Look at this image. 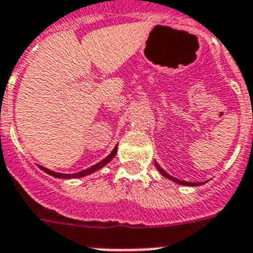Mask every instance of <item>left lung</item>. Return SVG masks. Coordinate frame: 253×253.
<instances>
[{"label":"left lung","mask_w":253,"mask_h":253,"mask_svg":"<svg viewBox=\"0 0 253 253\" xmlns=\"http://www.w3.org/2000/svg\"><path fill=\"white\" fill-rule=\"evenodd\" d=\"M155 165H156V168H157V170H159V171L162 174V175L165 176V178H168V179L173 180V182H175V183H179V184H182V186H200V184H204V183H203V182H201V183H192V182H186V180L176 179V178H174V176H171V175H170V174L166 173L165 170L162 169L161 166H160L159 164H157V162H156V161H155Z\"/></svg>","instance_id":"left-lung-1"}]
</instances>
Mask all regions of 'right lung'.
<instances>
[{"mask_svg":"<svg viewBox=\"0 0 253 253\" xmlns=\"http://www.w3.org/2000/svg\"><path fill=\"white\" fill-rule=\"evenodd\" d=\"M117 147L118 145H116L114 147V149L112 151V153L108 156V157H105V159L102 160V161L97 162L96 165L91 166V168H88V169L85 170H82V171H79V173H75V174H62V173H55V171H52V170L46 169V168H44V166H39L42 171H45V173H48L49 175L52 176H55V178H62V179H70V178H82V176H85V175H89V174L94 173V171H97V170H100L101 168H104V166L108 164L109 161H112L113 159H114V156L117 155Z\"/></svg>","mask_w":253,"mask_h":253,"instance_id":"right-lung-1","label":"right lung"}]
</instances>
